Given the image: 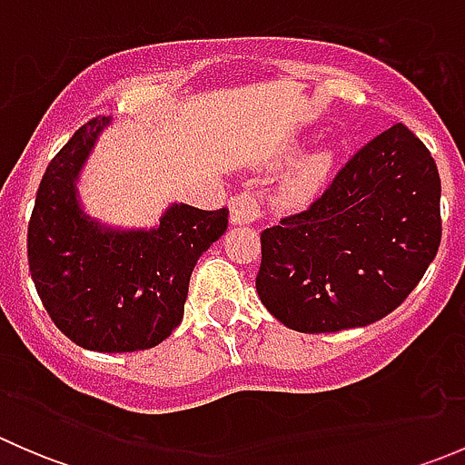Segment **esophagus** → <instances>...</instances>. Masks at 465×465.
Masks as SVG:
<instances>
[{"mask_svg": "<svg viewBox=\"0 0 465 465\" xmlns=\"http://www.w3.org/2000/svg\"><path fill=\"white\" fill-rule=\"evenodd\" d=\"M229 218L233 224H254L262 218V206L256 193H241L229 203Z\"/></svg>", "mask_w": 465, "mask_h": 465, "instance_id": "34e87169", "label": "esophagus"}]
</instances>
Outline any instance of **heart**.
Listing matches in <instances>:
<instances>
[{"instance_id": "heart-1", "label": "heart", "mask_w": 465, "mask_h": 465, "mask_svg": "<svg viewBox=\"0 0 465 465\" xmlns=\"http://www.w3.org/2000/svg\"><path fill=\"white\" fill-rule=\"evenodd\" d=\"M326 166L328 159L323 154H312V157H306L303 162H299L288 173V177L283 182L285 200H290V203H302V200H306L320 186Z\"/></svg>"}]
</instances>
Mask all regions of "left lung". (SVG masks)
I'll list each match as a JSON object with an SVG mask.
<instances>
[{
  "label": "left lung",
  "mask_w": 465,
  "mask_h": 465,
  "mask_svg": "<svg viewBox=\"0 0 465 465\" xmlns=\"http://www.w3.org/2000/svg\"><path fill=\"white\" fill-rule=\"evenodd\" d=\"M439 242V171L396 124L358 150L322 198L261 233L256 292L292 331L369 326L410 297Z\"/></svg>",
  "instance_id": "left-lung-1"
}]
</instances>
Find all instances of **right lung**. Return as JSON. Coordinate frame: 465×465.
I'll return each instance as SVG.
<instances>
[{
    "mask_svg": "<svg viewBox=\"0 0 465 465\" xmlns=\"http://www.w3.org/2000/svg\"><path fill=\"white\" fill-rule=\"evenodd\" d=\"M107 116L51 159L29 223V270L55 326L101 353L153 349L184 317L191 272L227 232V209L171 204L153 229H112L85 213L76 182Z\"/></svg>",
    "mask_w": 465,
    "mask_h": 465,
    "instance_id": "right-lung-1",
    "label": "right lung"
}]
</instances>
